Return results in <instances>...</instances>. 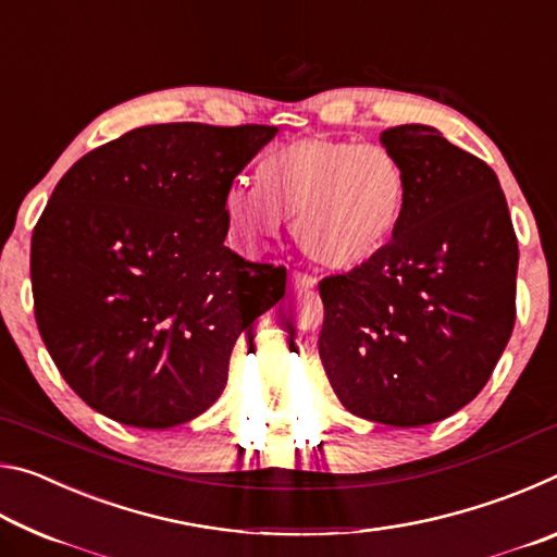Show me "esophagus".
Instances as JSON below:
<instances>
[{
  "label": "esophagus",
  "mask_w": 557,
  "mask_h": 557,
  "mask_svg": "<svg viewBox=\"0 0 557 557\" xmlns=\"http://www.w3.org/2000/svg\"><path fill=\"white\" fill-rule=\"evenodd\" d=\"M317 280L312 275H307V272H292L289 275V287L295 292H307V289H314Z\"/></svg>",
  "instance_id": "obj_1"
}]
</instances>
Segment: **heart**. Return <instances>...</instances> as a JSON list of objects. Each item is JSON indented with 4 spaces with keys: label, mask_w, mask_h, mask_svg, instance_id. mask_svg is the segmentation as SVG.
<instances>
[{
    "label": "heart",
    "mask_w": 557,
    "mask_h": 557,
    "mask_svg": "<svg viewBox=\"0 0 557 557\" xmlns=\"http://www.w3.org/2000/svg\"><path fill=\"white\" fill-rule=\"evenodd\" d=\"M258 184L235 178L223 191V219L248 248H262L282 221L319 265L351 270L373 260L398 233L408 174L388 147L307 137L260 159Z\"/></svg>",
    "instance_id": "obj_1"
}]
</instances>
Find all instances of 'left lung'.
<instances>
[{
	"instance_id": "obj_1",
	"label": "left lung",
	"mask_w": 557,
	"mask_h": 557,
	"mask_svg": "<svg viewBox=\"0 0 557 557\" xmlns=\"http://www.w3.org/2000/svg\"><path fill=\"white\" fill-rule=\"evenodd\" d=\"M381 145L408 174V206L381 256L319 282L329 383L348 412L393 428L474 400L511 338L518 240L494 169L428 125Z\"/></svg>"
}]
</instances>
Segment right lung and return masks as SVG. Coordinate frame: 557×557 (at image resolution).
<instances>
[{"label": "right lung", "instance_id": "add662e5", "mask_svg": "<svg viewBox=\"0 0 557 557\" xmlns=\"http://www.w3.org/2000/svg\"><path fill=\"white\" fill-rule=\"evenodd\" d=\"M270 125H147L81 157L32 235L34 314L92 410L164 430L209 410L233 344L285 295L287 270L225 248L223 191Z\"/></svg>", "mask_w": 557, "mask_h": 557}]
</instances>
